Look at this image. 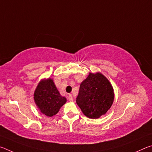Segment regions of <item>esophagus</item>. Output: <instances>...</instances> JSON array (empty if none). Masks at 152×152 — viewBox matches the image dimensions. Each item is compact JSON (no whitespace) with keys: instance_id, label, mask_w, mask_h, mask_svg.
I'll use <instances>...</instances> for the list:
<instances>
[{"instance_id":"34e87169","label":"esophagus","mask_w":152,"mask_h":152,"mask_svg":"<svg viewBox=\"0 0 152 152\" xmlns=\"http://www.w3.org/2000/svg\"><path fill=\"white\" fill-rule=\"evenodd\" d=\"M68 100L70 101H73V97H72V94H68Z\"/></svg>"}]
</instances>
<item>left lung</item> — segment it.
Instances as JSON below:
<instances>
[{
    "mask_svg": "<svg viewBox=\"0 0 152 152\" xmlns=\"http://www.w3.org/2000/svg\"><path fill=\"white\" fill-rule=\"evenodd\" d=\"M114 101L113 88L101 73H89L80 86L76 103L82 113L91 119H98L104 115Z\"/></svg>",
    "mask_w": 152,
    "mask_h": 152,
    "instance_id": "obj_1",
    "label": "left lung"
}]
</instances>
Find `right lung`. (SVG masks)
Masks as SVG:
<instances>
[{"label": "right lung", "instance_id": "obj_1", "mask_svg": "<svg viewBox=\"0 0 152 152\" xmlns=\"http://www.w3.org/2000/svg\"><path fill=\"white\" fill-rule=\"evenodd\" d=\"M34 101L41 113L51 117L57 114L66 99L61 96L53 80L48 78L39 82L34 92Z\"/></svg>", "mask_w": 152, "mask_h": 152}]
</instances>
